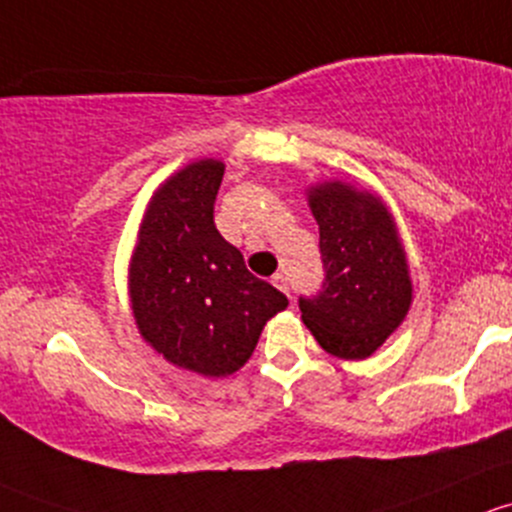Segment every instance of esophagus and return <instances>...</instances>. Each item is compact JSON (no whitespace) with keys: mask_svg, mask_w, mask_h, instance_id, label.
Returning <instances> with one entry per match:
<instances>
[{"mask_svg":"<svg viewBox=\"0 0 512 512\" xmlns=\"http://www.w3.org/2000/svg\"><path fill=\"white\" fill-rule=\"evenodd\" d=\"M273 283H276V288H281L283 293H288V291H291V286H288V278H286V273H276V276H273Z\"/></svg>","mask_w":512,"mask_h":512,"instance_id":"esophagus-1","label":"esophagus"}]
</instances>
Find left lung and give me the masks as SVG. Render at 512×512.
I'll use <instances>...</instances> for the list:
<instances>
[{"instance_id": "left-lung-1", "label": "left lung", "mask_w": 512, "mask_h": 512, "mask_svg": "<svg viewBox=\"0 0 512 512\" xmlns=\"http://www.w3.org/2000/svg\"><path fill=\"white\" fill-rule=\"evenodd\" d=\"M320 229L325 283L300 318L325 352L367 360L404 323L414 286L397 221L379 194L342 179L305 189Z\"/></svg>"}]
</instances>
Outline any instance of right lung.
Returning a JSON list of instances; mask_svg holds the SVG:
<instances>
[{"label":"right lung","mask_w":512,"mask_h":512,"mask_svg":"<svg viewBox=\"0 0 512 512\" xmlns=\"http://www.w3.org/2000/svg\"><path fill=\"white\" fill-rule=\"evenodd\" d=\"M224 162L204 157L152 192L128 266L142 340L179 370L226 377L249 362L288 298L246 268L214 226Z\"/></svg>","instance_id":"1"}]
</instances>
